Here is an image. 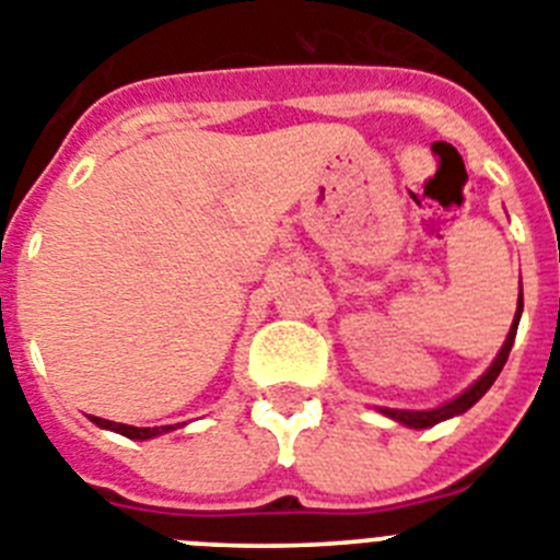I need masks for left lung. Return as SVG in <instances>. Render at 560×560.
I'll use <instances>...</instances> for the list:
<instances>
[{"label":"left lung","instance_id":"8db88e82","mask_svg":"<svg viewBox=\"0 0 560 560\" xmlns=\"http://www.w3.org/2000/svg\"><path fill=\"white\" fill-rule=\"evenodd\" d=\"M522 291H518V305H516V319H513L511 325V334H508V339H504L502 350H499V355L493 359V364L488 370H485L482 375H479L477 381H474L471 387L465 389L463 395H457L454 400H448V404H443V407L438 409H427V412H415V409H381V412L387 415V418L398 420V423H404V427H412V429H427V427H434V423H440V420H448L454 418V415H463L468 412V409L477 404L479 398H482L488 389H491V384L497 381V375L502 373L504 361H508V355H511V348H513V339H516V328H518V316H522Z\"/></svg>","mask_w":560,"mask_h":560}]
</instances>
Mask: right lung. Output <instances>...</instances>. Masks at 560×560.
<instances>
[{
	"instance_id": "1",
	"label": "right lung",
	"mask_w": 560,
	"mask_h": 560,
	"mask_svg": "<svg viewBox=\"0 0 560 560\" xmlns=\"http://www.w3.org/2000/svg\"><path fill=\"white\" fill-rule=\"evenodd\" d=\"M89 420H92V423H97L101 429H112V432L122 434V438H131V440H151V438H156V434H165L173 429V427L137 429V427H126V423H114V420H106V418H95V415H89Z\"/></svg>"
}]
</instances>
